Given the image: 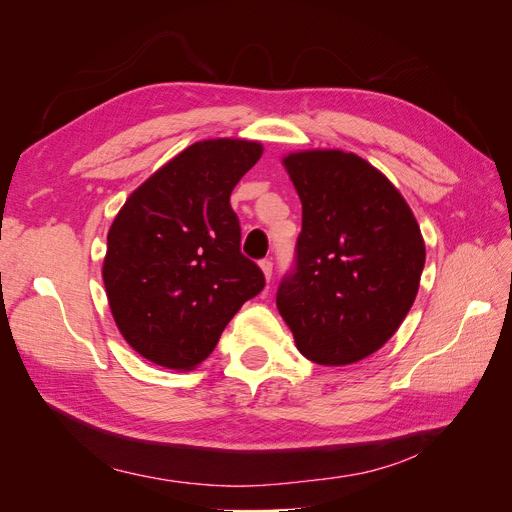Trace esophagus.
I'll return each instance as SVG.
<instances>
[{"mask_svg": "<svg viewBox=\"0 0 512 512\" xmlns=\"http://www.w3.org/2000/svg\"><path fill=\"white\" fill-rule=\"evenodd\" d=\"M260 269H262V273H265L267 280H271V273H273V262H271L269 258L260 260Z\"/></svg>", "mask_w": 512, "mask_h": 512, "instance_id": "1", "label": "esophagus"}]
</instances>
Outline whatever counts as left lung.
I'll return each instance as SVG.
<instances>
[{"label":"left lung","instance_id":"1","mask_svg":"<svg viewBox=\"0 0 512 512\" xmlns=\"http://www.w3.org/2000/svg\"><path fill=\"white\" fill-rule=\"evenodd\" d=\"M282 164L303 226L277 309L305 359L356 363L389 342L410 312L425 267L421 228L395 185L356 153L292 151Z\"/></svg>","mask_w":512,"mask_h":512}]
</instances>
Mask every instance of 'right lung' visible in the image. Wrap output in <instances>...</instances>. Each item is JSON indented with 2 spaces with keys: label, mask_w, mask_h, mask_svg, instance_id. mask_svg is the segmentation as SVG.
Here are the masks:
<instances>
[{
  "label": "right lung",
  "mask_w": 512,
  "mask_h": 512,
  "mask_svg": "<svg viewBox=\"0 0 512 512\" xmlns=\"http://www.w3.org/2000/svg\"><path fill=\"white\" fill-rule=\"evenodd\" d=\"M260 156L256 141H198L138 185L115 215L102 280L117 329L147 361L194 369L265 288V275L239 250L230 207Z\"/></svg>",
  "instance_id": "obj_1"
}]
</instances>
